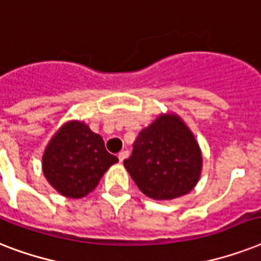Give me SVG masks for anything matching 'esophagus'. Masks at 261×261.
Segmentation results:
<instances>
[{"label":"esophagus","mask_w":261,"mask_h":261,"mask_svg":"<svg viewBox=\"0 0 261 261\" xmlns=\"http://www.w3.org/2000/svg\"><path fill=\"white\" fill-rule=\"evenodd\" d=\"M127 157H128V151H120V153H119V155H118L119 163H123V161H124Z\"/></svg>","instance_id":"34e87169"}]
</instances>
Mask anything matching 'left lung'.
<instances>
[{"instance_id":"8db88e82","label":"left lung","mask_w":261,"mask_h":261,"mask_svg":"<svg viewBox=\"0 0 261 261\" xmlns=\"http://www.w3.org/2000/svg\"><path fill=\"white\" fill-rule=\"evenodd\" d=\"M124 168L138 188L154 200L188 194L202 173V150L177 114H161L139 133Z\"/></svg>"}]
</instances>
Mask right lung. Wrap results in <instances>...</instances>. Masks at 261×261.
<instances>
[{
    "mask_svg": "<svg viewBox=\"0 0 261 261\" xmlns=\"http://www.w3.org/2000/svg\"><path fill=\"white\" fill-rule=\"evenodd\" d=\"M118 161L88 124L69 120L50 139L43 153L42 168L47 181L59 194L81 199L97 187L102 174Z\"/></svg>",
    "mask_w": 261,
    "mask_h": 261,
    "instance_id": "obj_1",
    "label": "right lung"
}]
</instances>
